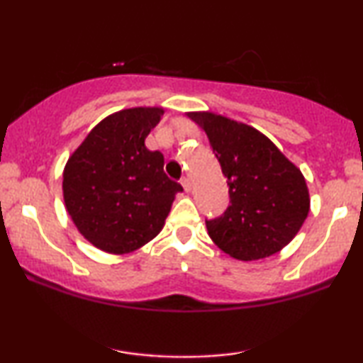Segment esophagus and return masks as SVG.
Wrapping results in <instances>:
<instances>
[{"label":"esophagus","mask_w":363,"mask_h":363,"mask_svg":"<svg viewBox=\"0 0 363 363\" xmlns=\"http://www.w3.org/2000/svg\"><path fill=\"white\" fill-rule=\"evenodd\" d=\"M182 186H183V190L185 191H190L191 190V180L188 177H185V178H182Z\"/></svg>","instance_id":"esophagus-1"}]
</instances>
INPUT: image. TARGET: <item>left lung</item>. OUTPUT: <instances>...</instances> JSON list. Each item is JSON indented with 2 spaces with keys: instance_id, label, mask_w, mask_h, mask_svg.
Masks as SVG:
<instances>
[{
  "instance_id": "1",
  "label": "left lung",
  "mask_w": 363,
  "mask_h": 363,
  "mask_svg": "<svg viewBox=\"0 0 363 363\" xmlns=\"http://www.w3.org/2000/svg\"><path fill=\"white\" fill-rule=\"evenodd\" d=\"M188 117L206 132L230 186V206L206 220L213 242L240 261L276 255L289 245L309 213L299 168L255 127L213 112Z\"/></svg>"
}]
</instances>
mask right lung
<instances>
[{"instance_id":"obj_1","label":"right lung","mask_w":363,"mask_h":363,"mask_svg":"<svg viewBox=\"0 0 363 363\" xmlns=\"http://www.w3.org/2000/svg\"><path fill=\"white\" fill-rule=\"evenodd\" d=\"M162 107L123 108L99 122L62 173L64 203L79 233L99 250L127 255L162 231L180 183L145 138Z\"/></svg>"}]
</instances>
